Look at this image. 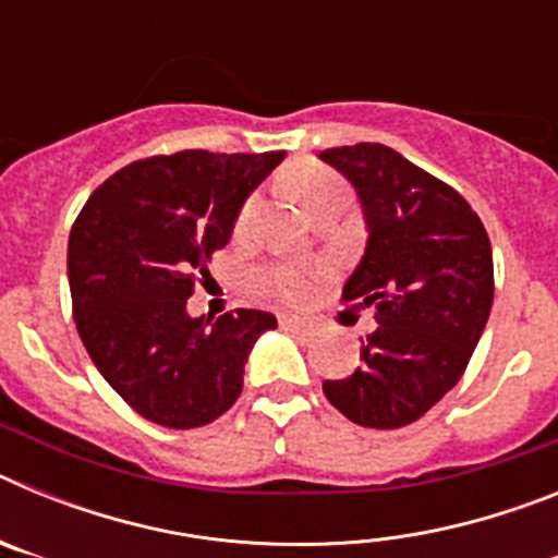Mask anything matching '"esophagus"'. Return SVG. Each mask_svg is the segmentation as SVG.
<instances>
[{
	"mask_svg": "<svg viewBox=\"0 0 558 558\" xmlns=\"http://www.w3.org/2000/svg\"><path fill=\"white\" fill-rule=\"evenodd\" d=\"M279 327L288 329V332H307V322H302V318H295V315H282L279 318Z\"/></svg>",
	"mask_w": 558,
	"mask_h": 558,
	"instance_id": "esophagus-1",
	"label": "esophagus"
}]
</instances>
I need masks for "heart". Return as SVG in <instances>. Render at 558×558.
Listing matches in <instances>:
<instances>
[{"label":"heart","instance_id":"b5f03b06","mask_svg":"<svg viewBox=\"0 0 558 558\" xmlns=\"http://www.w3.org/2000/svg\"><path fill=\"white\" fill-rule=\"evenodd\" d=\"M290 190L295 192V198L307 206V211H313L322 201L332 198V195H347V184L335 175L327 167H299V170L290 172ZM256 211V198H248L234 218V234L243 236L248 231L251 220H254ZM315 279H318V270L304 268V265H268V268L256 270V288L263 293L274 295V299H282L288 304H304L310 302V295L315 290Z\"/></svg>","mask_w":558,"mask_h":558}]
</instances>
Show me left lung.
Here are the masks:
<instances>
[{
  "mask_svg": "<svg viewBox=\"0 0 558 558\" xmlns=\"http://www.w3.org/2000/svg\"><path fill=\"white\" fill-rule=\"evenodd\" d=\"M354 184L366 254L343 302L374 307L357 372L324 393L354 425L393 430L425 416L470 363L495 299L492 243L461 192L377 142L322 153Z\"/></svg>",
  "mask_w": 558,
  "mask_h": 558,
  "instance_id": "left-lung-1",
  "label": "left lung"
}]
</instances>
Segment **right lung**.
<instances>
[{
    "label": "right lung",
    "mask_w": 558,
    "mask_h": 558,
    "mask_svg": "<svg viewBox=\"0 0 558 558\" xmlns=\"http://www.w3.org/2000/svg\"><path fill=\"white\" fill-rule=\"evenodd\" d=\"M284 159L270 153L181 150L131 161L102 181L69 231L77 332L108 386L161 427L223 416L243 391L263 310L190 318L186 299L226 248L254 186Z\"/></svg>",
    "instance_id": "right-lung-1"
}]
</instances>
